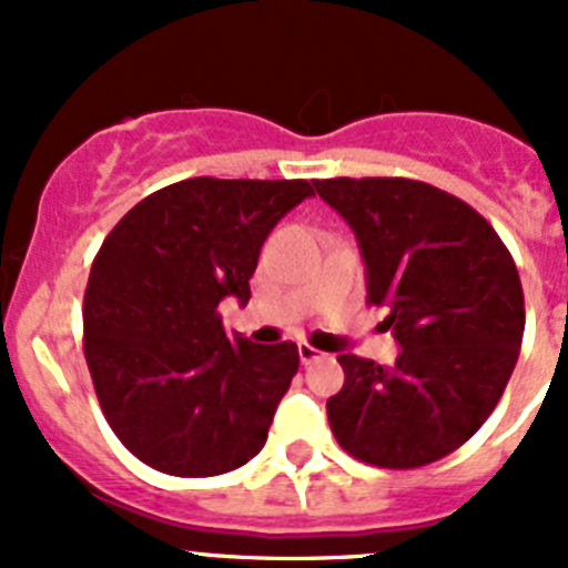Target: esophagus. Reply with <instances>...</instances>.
Instances as JSON below:
<instances>
[{
    "mask_svg": "<svg viewBox=\"0 0 568 568\" xmlns=\"http://www.w3.org/2000/svg\"><path fill=\"white\" fill-rule=\"evenodd\" d=\"M298 358H301V364H313V361L324 358V353H321V349H315V346H310V344H298Z\"/></svg>",
    "mask_w": 568,
    "mask_h": 568,
    "instance_id": "obj_1",
    "label": "esophagus"
}]
</instances>
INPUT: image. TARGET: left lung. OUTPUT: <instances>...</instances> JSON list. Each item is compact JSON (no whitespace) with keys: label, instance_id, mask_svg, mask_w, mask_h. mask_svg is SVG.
<instances>
[{"label":"left lung","instance_id":"obj_1","mask_svg":"<svg viewBox=\"0 0 568 568\" xmlns=\"http://www.w3.org/2000/svg\"><path fill=\"white\" fill-rule=\"evenodd\" d=\"M366 264V304L384 307L395 366L338 355L327 400L344 453L381 469L446 458L498 406L524 341V287L509 250L475 207L415 179H321Z\"/></svg>","mask_w":568,"mask_h":568}]
</instances>
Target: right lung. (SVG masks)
Returning <instances> with one entry per match:
<instances>
[{"label": "right lung", "mask_w": 568, "mask_h": 568, "mask_svg": "<svg viewBox=\"0 0 568 568\" xmlns=\"http://www.w3.org/2000/svg\"><path fill=\"white\" fill-rule=\"evenodd\" d=\"M313 195L304 179H184L102 241L84 290V361L115 438L175 478L224 475L261 453L298 373V346L230 341L222 298L250 301L270 230Z\"/></svg>", "instance_id": "1"}]
</instances>
